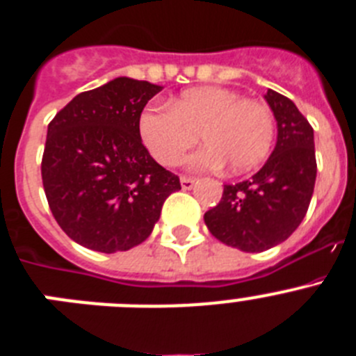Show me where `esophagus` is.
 <instances>
[{"label":"esophagus","instance_id":"obj_1","mask_svg":"<svg viewBox=\"0 0 356 356\" xmlns=\"http://www.w3.org/2000/svg\"><path fill=\"white\" fill-rule=\"evenodd\" d=\"M180 184H181V188H184V191H191V188L196 185V178H191V176H181Z\"/></svg>","mask_w":356,"mask_h":356}]
</instances>
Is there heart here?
<instances>
[{
    "mask_svg": "<svg viewBox=\"0 0 356 356\" xmlns=\"http://www.w3.org/2000/svg\"><path fill=\"white\" fill-rule=\"evenodd\" d=\"M139 131L162 165H178L201 134L207 144L188 159V165L219 171L228 163L229 171L242 175L269 156L276 121L267 103L209 85L185 90L171 105L147 106L139 118Z\"/></svg>",
    "mask_w": 356,
    "mask_h": 356,
    "instance_id": "heart-1",
    "label": "heart"
}]
</instances>
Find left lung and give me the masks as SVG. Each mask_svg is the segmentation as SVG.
Returning <instances> with one entry per match:
<instances>
[{
	"label": "left lung",
	"mask_w": 356,
	"mask_h": 356,
	"mask_svg": "<svg viewBox=\"0 0 356 356\" xmlns=\"http://www.w3.org/2000/svg\"><path fill=\"white\" fill-rule=\"evenodd\" d=\"M278 137L271 156L251 180L225 185L219 205L205 213L210 234L246 253L278 246L291 237L307 213L316 185L314 130L298 106L267 90Z\"/></svg>",
	"instance_id": "left-lung-1"
}]
</instances>
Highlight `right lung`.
Here are the masks:
<instances>
[{"mask_svg":"<svg viewBox=\"0 0 356 356\" xmlns=\"http://www.w3.org/2000/svg\"><path fill=\"white\" fill-rule=\"evenodd\" d=\"M162 90L119 76L74 96L48 127L42 185L58 226L102 253L139 246L160 219L180 178L144 147L139 118Z\"/></svg>","mask_w":356,"mask_h":356,"instance_id":"right-lung-1","label":"right lung"}]
</instances>
